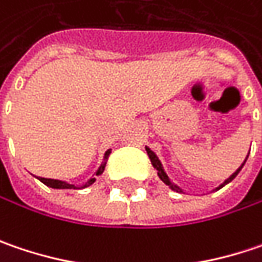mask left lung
<instances>
[{
    "mask_svg": "<svg viewBox=\"0 0 262 262\" xmlns=\"http://www.w3.org/2000/svg\"><path fill=\"white\" fill-rule=\"evenodd\" d=\"M146 151H147V155H149V158H150V162H151V165H153V168H155V169L158 171V176H159V178H161V180L164 181L166 186H169L171 189L174 190V191H178V193H181L183 190L180 189V187H178L177 184H174V183H172V181L169 180V177L166 176V172L164 171V166H162V164H161V161L158 159V156H156V155H155V153H153V151H151L149 147H146ZM248 156H249V153H248ZM248 156H246V159H248ZM246 159H245V161H243V164L241 165V166H239L237 169H236V172H233V174H231V176H230L229 178H227V180H226V181L223 183V184H220V186H218L215 190H220L221 187H224L226 184H229L230 181H231V180H233L234 177H236L237 174H239V172H241V169L243 168V165H245V162H246Z\"/></svg>",
    "mask_w": 262,
    "mask_h": 262,
    "instance_id": "1",
    "label": "left lung"
}]
</instances>
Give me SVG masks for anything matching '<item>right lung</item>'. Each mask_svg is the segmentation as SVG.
<instances>
[{"label":"right lung","instance_id":"1","mask_svg":"<svg viewBox=\"0 0 262 262\" xmlns=\"http://www.w3.org/2000/svg\"><path fill=\"white\" fill-rule=\"evenodd\" d=\"M109 155H111V149L104 153V159H103V162H101V165H100V168L97 169L96 177L100 176V174H103V171H104V166H106V162H107V159H109ZM96 177L90 178V180L86 181L84 186H81V189L91 186V184L96 181ZM38 180H39L41 183H44V184H46V186H48V187H53V189H79V187H76L75 184H69V183H66V181H60V180H53V178H42V177H38Z\"/></svg>","mask_w":262,"mask_h":262}]
</instances>
